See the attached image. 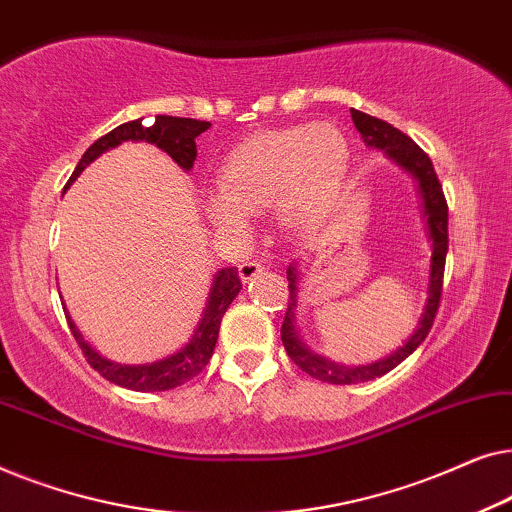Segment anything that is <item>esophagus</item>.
Here are the masks:
<instances>
[{"label":"esophagus","instance_id":"esophagus-1","mask_svg":"<svg viewBox=\"0 0 512 512\" xmlns=\"http://www.w3.org/2000/svg\"><path fill=\"white\" fill-rule=\"evenodd\" d=\"M265 270V263L263 261H244L242 265H240V277H242V282H251V279L254 277H258L261 275V272Z\"/></svg>","mask_w":512,"mask_h":512}]
</instances>
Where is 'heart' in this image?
Instances as JSON below:
<instances>
[{"instance_id":"1","label":"heart","mask_w":512,"mask_h":512,"mask_svg":"<svg viewBox=\"0 0 512 512\" xmlns=\"http://www.w3.org/2000/svg\"><path fill=\"white\" fill-rule=\"evenodd\" d=\"M347 167L349 144L333 123L258 132L221 165L209 219L237 233L247 226V212L272 205L282 228L312 230L333 212Z\"/></svg>"}]
</instances>
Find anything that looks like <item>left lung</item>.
<instances>
[{
    "instance_id": "8db88e82",
    "label": "left lung",
    "mask_w": 512,
    "mask_h": 512,
    "mask_svg": "<svg viewBox=\"0 0 512 512\" xmlns=\"http://www.w3.org/2000/svg\"><path fill=\"white\" fill-rule=\"evenodd\" d=\"M352 121L356 130L361 132L363 142L373 149L387 151V156L408 170L412 177L419 181V191L424 198V214L429 221V233L433 240V256H431V284H429V300H426L424 314L419 319V326L415 335H410V340L403 347H398L394 354H389L387 359H380L368 366H338V363L326 361L324 356L312 354L303 342L298 340L296 333V293H298V270L289 265L286 270V279H289V307H286L284 324H282V342L286 354L291 356V361L303 370V373L317 377L321 382L328 384H356V382H368L375 377L387 375L389 370H394L398 363L408 359L415 349L422 345L429 335L433 319L440 307V296H443V277H445V256H447V200L443 193V184H440L436 170H433L431 158L412 142V139L401 132L394 125L382 121V118L368 116L363 111L352 109Z\"/></svg>"
}]
</instances>
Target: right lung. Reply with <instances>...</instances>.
<instances>
[{"label": "right lung", "instance_id": "obj_1", "mask_svg": "<svg viewBox=\"0 0 512 512\" xmlns=\"http://www.w3.org/2000/svg\"><path fill=\"white\" fill-rule=\"evenodd\" d=\"M209 125L212 123L195 121V118H177V116H156V121H153V125H149V128L142 125V118L118 125V128L97 139V142L83 153L74 174L67 181V186L72 184V181L79 177V174L86 170L97 156H102L104 151L114 149L118 144L128 142V139L130 142H139V139H144V142L156 144L165 153H170V156L177 160L184 170H191L195 163V156H198V151H195V137L202 135ZM240 289H242V282H240V275H237V268H223L216 272L212 291H209V300L205 305V314H202L200 326L195 328V335L191 338V342H188L184 349H179L177 354L167 356L163 361L146 363V366H121V363H111L107 359H102V356L97 354L88 342H83L81 333L76 331L74 321L69 319V314H65V317H67L69 331H72L74 340L79 342L81 352L90 363V368H95L104 380L132 391H167V389L181 387V384L191 380V377L202 373V368L207 366L214 354L223 314H226L228 305L233 303V298L240 293Z\"/></svg>", "mask_w": 512, "mask_h": 512}]
</instances>
